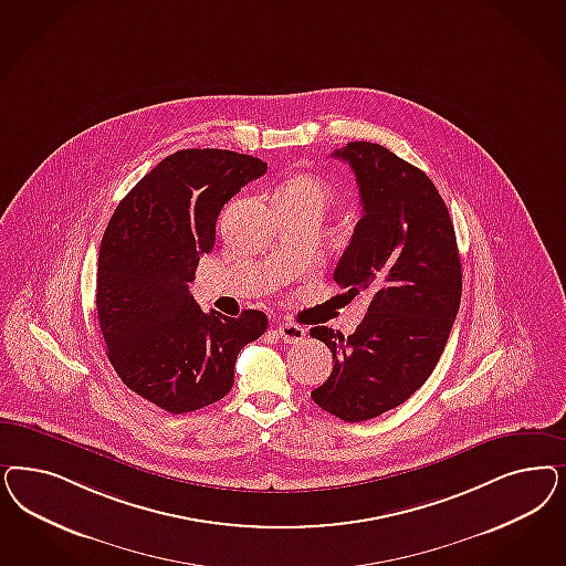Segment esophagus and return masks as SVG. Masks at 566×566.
<instances>
[{"mask_svg": "<svg viewBox=\"0 0 566 566\" xmlns=\"http://www.w3.org/2000/svg\"><path fill=\"white\" fill-rule=\"evenodd\" d=\"M276 335L285 342V344H300L306 339V328L295 325V323H279L276 325Z\"/></svg>", "mask_w": 566, "mask_h": 566, "instance_id": "34e87169", "label": "esophagus"}]
</instances>
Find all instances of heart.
<instances>
[{
  "label": "heart",
  "mask_w": 566,
  "mask_h": 566,
  "mask_svg": "<svg viewBox=\"0 0 566 566\" xmlns=\"http://www.w3.org/2000/svg\"><path fill=\"white\" fill-rule=\"evenodd\" d=\"M283 191H292V193H304V196H314L318 200H327L328 189L325 182L314 179V177H300L295 181L290 182L287 187H283Z\"/></svg>",
  "instance_id": "b5f03b06"
}]
</instances>
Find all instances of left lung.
Segmentation results:
<instances>
[{"mask_svg": "<svg viewBox=\"0 0 566 566\" xmlns=\"http://www.w3.org/2000/svg\"><path fill=\"white\" fill-rule=\"evenodd\" d=\"M333 156L352 166L363 201L333 279L352 297L368 293L370 304L347 337L312 328L335 365L311 396L337 419L360 422L400 406L433 373L460 308L462 266L446 201L420 168L368 142Z\"/></svg>", "mask_w": 566, "mask_h": 566, "instance_id": "obj_1", "label": "left lung"}]
</instances>
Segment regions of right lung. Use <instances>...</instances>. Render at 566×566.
<instances>
[{
    "mask_svg": "<svg viewBox=\"0 0 566 566\" xmlns=\"http://www.w3.org/2000/svg\"><path fill=\"white\" fill-rule=\"evenodd\" d=\"M264 172L260 158L229 149L175 151L128 191L102 239L95 306L108 360L170 415L222 400L241 347L269 325L260 311L203 312L189 293L222 206Z\"/></svg>",
    "mask_w": 566,
    "mask_h": 566,
    "instance_id": "1",
    "label": "right lung"
}]
</instances>
